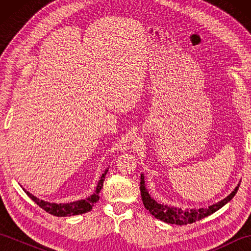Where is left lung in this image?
Instances as JSON below:
<instances>
[{"label":"left lung","mask_w":251,"mask_h":251,"mask_svg":"<svg viewBox=\"0 0 251 251\" xmlns=\"http://www.w3.org/2000/svg\"><path fill=\"white\" fill-rule=\"evenodd\" d=\"M140 192H141V199L143 201V205H145L146 209L149 210V212L152 216H154L156 219L161 220L163 222L170 223V225H176V226H185L190 225V223H193L199 221L202 218L214 214L217 210H219L221 207L225 206L230 201L235 194L237 193V190L239 188V183L230 195H227L226 199L221 200L220 201L216 202V204L208 206L207 208H199V209H181L178 207L174 206H168L164 204H159L158 201L151 197L149 194V191L146 186V181H145V176L141 174L140 177Z\"/></svg>","instance_id":"obj_1"}]
</instances>
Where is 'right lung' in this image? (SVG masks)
I'll list each match as a JSON object with an SVG mask.
<instances>
[{"mask_svg": "<svg viewBox=\"0 0 251 251\" xmlns=\"http://www.w3.org/2000/svg\"><path fill=\"white\" fill-rule=\"evenodd\" d=\"M108 169L106 168L103 174L100 176V179L97 183V186H96V190L92 195H89L87 199L84 200H79L75 201H71V202H60V204H57V202H50V201H45L43 200L37 199L36 196L33 194H31L30 192L23 190L25 192L26 195H28L30 199L33 201L36 205H39L42 209H44L46 212L49 214L56 216V217H71V216H75V215H82V214H86V212L90 211L93 209V206L99 201V194L100 191L103 186V181L105 178V175L108 173Z\"/></svg>", "mask_w": 251, "mask_h": 251, "instance_id": "add662e5", "label": "right lung"}]
</instances>
